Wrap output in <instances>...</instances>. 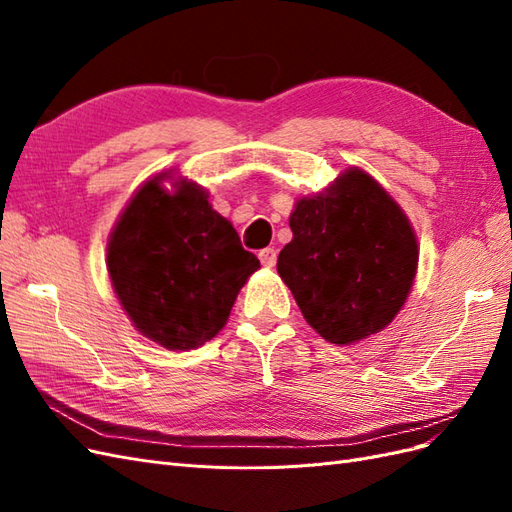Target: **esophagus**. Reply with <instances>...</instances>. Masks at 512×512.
Listing matches in <instances>:
<instances>
[{
  "mask_svg": "<svg viewBox=\"0 0 512 512\" xmlns=\"http://www.w3.org/2000/svg\"><path fill=\"white\" fill-rule=\"evenodd\" d=\"M258 258H260V262H262V265H265V267H275L277 252L273 250V247H265V250L258 252Z\"/></svg>",
  "mask_w": 512,
  "mask_h": 512,
  "instance_id": "34e87169",
  "label": "esophagus"
}]
</instances>
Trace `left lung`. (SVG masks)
<instances>
[{
	"instance_id": "left-lung-1",
	"label": "left lung",
	"mask_w": 512,
	"mask_h": 512,
	"mask_svg": "<svg viewBox=\"0 0 512 512\" xmlns=\"http://www.w3.org/2000/svg\"><path fill=\"white\" fill-rule=\"evenodd\" d=\"M290 230L277 273L320 337L348 346L393 322L414 282L418 245L374 177L348 168L324 192L297 200Z\"/></svg>"
}]
</instances>
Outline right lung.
Returning a JSON list of instances; mask_svg holds the SVG:
<instances>
[{
  "mask_svg": "<svg viewBox=\"0 0 512 512\" xmlns=\"http://www.w3.org/2000/svg\"><path fill=\"white\" fill-rule=\"evenodd\" d=\"M156 175L123 209L106 247V267L134 327L168 350H192L226 324L260 260L200 185Z\"/></svg>",
  "mask_w": 512,
  "mask_h": 512,
  "instance_id": "obj_1",
  "label": "right lung"
}]
</instances>
